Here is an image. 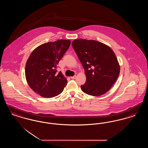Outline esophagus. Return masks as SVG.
Returning <instances> with one entry per match:
<instances>
[{
  "label": "esophagus",
  "mask_w": 148,
  "mask_h": 148,
  "mask_svg": "<svg viewBox=\"0 0 148 148\" xmlns=\"http://www.w3.org/2000/svg\"><path fill=\"white\" fill-rule=\"evenodd\" d=\"M76 75H74V76H73V77H71V79H75L76 78Z\"/></svg>",
  "instance_id": "34e87169"
}]
</instances>
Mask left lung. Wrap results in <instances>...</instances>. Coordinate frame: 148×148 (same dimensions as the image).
<instances>
[{
	"mask_svg": "<svg viewBox=\"0 0 148 148\" xmlns=\"http://www.w3.org/2000/svg\"><path fill=\"white\" fill-rule=\"evenodd\" d=\"M84 68L86 82L83 92L92 96L106 94L119 75L120 65L113 50L104 43L94 40L75 39L72 42Z\"/></svg>",
	"mask_w": 148,
	"mask_h": 148,
	"instance_id": "obj_1",
	"label": "left lung"
}]
</instances>
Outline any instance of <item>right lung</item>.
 <instances>
[{
  "mask_svg": "<svg viewBox=\"0 0 148 148\" xmlns=\"http://www.w3.org/2000/svg\"><path fill=\"white\" fill-rule=\"evenodd\" d=\"M70 40L44 43L34 50L27 62L25 74L30 88L41 97L52 98L63 91L66 78L56 66L71 45Z\"/></svg>",
  "mask_w": 148,
  "mask_h": 148,
  "instance_id": "1",
  "label": "right lung"
}]
</instances>
